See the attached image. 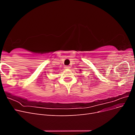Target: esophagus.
Returning a JSON list of instances; mask_svg holds the SVG:
<instances>
[{
  "label": "esophagus",
  "instance_id": "obj_1",
  "mask_svg": "<svg viewBox=\"0 0 135 135\" xmlns=\"http://www.w3.org/2000/svg\"><path fill=\"white\" fill-rule=\"evenodd\" d=\"M64 68H65V69H69L70 68H69V66H65Z\"/></svg>",
  "mask_w": 135,
  "mask_h": 135
}]
</instances>
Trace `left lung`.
Masks as SVG:
<instances>
[{
  "mask_svg": "<svg viewBox=\"0 0 135 135\" xmlns=\"http://www.w3.org/2000/svg\"><path fill=\"white\" fill-rule=\"evenodd\" d=\"M80 71H81V70H80Z\"/></svg>",
  "mask_w": 135,
  "mask_h": 135,
  "instance_id": "obj_1",
  "label": "left lung"
}]
</instances>
